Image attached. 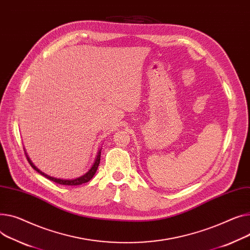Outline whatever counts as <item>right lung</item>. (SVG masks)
I'll return each instance as SVG.
<instances>
[{
	"label": "right lung",
	"mask_w": 250,
	"mask_h": 250,
	"mask_svg": "<svg viewBox=\"0 0 250 250\" xmlns=\"http://www.w3.org/2000/svg\"><path fill=\"white\" fill-rule=\"evenodd\" d=\"M24 151H25L26 158H27V160H28L29 164L31 165V167H32L33 169H34L35 171H37V172H38L39 174H41L42 176L46 177L47 179H49V180H51V181H53V182L57 183V184H60V185H66V186H77V185H81V184H83V183H86V182L90 181V180L92 179V177L94 176V174L96 173V171H97V168H98V166H99V163H101V155H102V148H99V149H98V152H97V155H96V157H95L94 163L92 164V166L90 167V169H89L85 174H83L82 176H80V177H78V178H75V179H60V178H54V177H51V176H49V175H47V174L43 173L42 171H40V170L36 167V166L32 163V161L30 160V158H29V156H28V154H27V152H26L25 147H24Z\"/></svg>",
	"instance_id": "1"
}]
</instances>
